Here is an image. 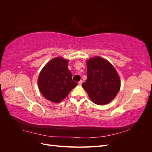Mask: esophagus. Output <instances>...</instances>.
Segmentation results:
<instances>
[{
    "mask_svg": "<svg viewBox=\"0 0 152 152\" xmlns=\"http://www.w3.org/2000/svg\"><path fill=\"white\" fill-rule=\"evenodd\" d=\"M82 83H83V81H82V80H80V81L79 82V83H78V84H79V86H81V85L82 84Z\"/></svg>",
    "mask_w": 152,
    "mask_h": 152,
    "instance_id": "obj_1",
    "label": "esophagus"
}]
</instances>
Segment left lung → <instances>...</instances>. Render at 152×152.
Instances as JSON below:
<instances>
[{
  "label": "left lung",
  "instance_id": "left-lung-1",
  "mask_svg": "<svg viewBox=\"0 0 152 152\" xmlns=\"http://www.w3.org/2000/svg\"><path fill=\"white\" fill-rule=\"evenodd\" d=\"M87 75L82 87L95 104L110 103L120 90V78L117 71L103 58L94 57L87 61Z\"/></svg>",
  "mask_w": 152,
  "mask_h": 152
}]
</instances>
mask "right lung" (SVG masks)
<instances>
[{
	"instance_id": "1",
	"label": "right lung",
	"mask_w": 152,
	"mask_h": 152,
	"mask_svg": "<svg viewBox=\"0 0 152 152\" xmlns=\"http://www.w3.org/2000/svg\"><path fill=\"white\" fill-rule=\"evenodd\" d=\"M68 62L59 57L54 58L40 73L39 90L44 97L50 102H60L78 85L72 80V73L68 68Z\"/></svg>"
}]
</instances>
